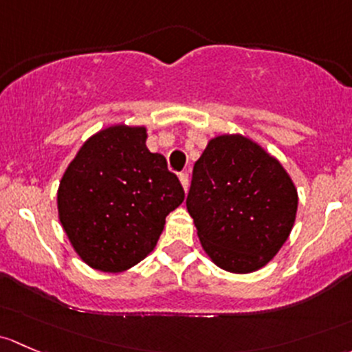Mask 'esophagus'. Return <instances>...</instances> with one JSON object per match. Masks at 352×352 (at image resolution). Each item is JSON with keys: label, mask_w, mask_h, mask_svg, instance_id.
I'll use <instances>...</instances> for the list:
<instances>
[{"label": "esophagus", "mask_w": 352, "mask_h": 352, "mask_svg": "<svg viewBox=\"0 0 352 352\" xmlns=\"http://www.w3.org/2000/svg\"><path fill=\"white\" fill-rule=\"evenodd\" d=\"M179 181L183 184L184 190H188V184H190V175L188 173H179Z\"/></svg>", "instance_id": "obj_1"}]
</instances>
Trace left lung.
<instances>
[{"mask_svg":"<svg viewBox=\"0 0 352 352\" xmlns=\"http://www.w3.org/2000/svg\"><path fill=\"white\" fill-rule=\"evenodd\" d=\"M298 197L283 166L242 135L215 137L195 162L186 208L213 263L252 273L276 256Z\"/></svg>","mask_w":352,"mask_h":352,"instance_id":"left-lung-1","label":"left lung"}]
</instances>
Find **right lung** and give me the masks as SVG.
<instances>
[{
  "instance_id": "right-lung-1",
  "label": "right lung",
  "mask_w": 352,
  "mask_h": 352,
  "mask_svg": "<svg viewBox=\"0 0 352 352\" xmlns=\"http://www.w3.org/2000/svg\"><path fill=\"white\" fill-rule=\"evenodd\" d=\"M144 126L115 125L78 152L57 193L59 220L74 251L100 271L118 273L155 248L184 190L162 154L146 147Z\"/></svg>"
}]
</instances>
